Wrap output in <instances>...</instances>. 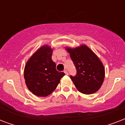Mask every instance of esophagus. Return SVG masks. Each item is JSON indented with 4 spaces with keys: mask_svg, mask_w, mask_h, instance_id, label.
I'll return each instance as SVG.
<instances>
[{
    "mask_svg": "<svg viewBox=\"0 0 125 125\" xmlns=\"http://www.w3.org/2000/svg\"><path fill=\"white\" fill-rule=\"evenodd\" d=\"M64 73L65 74H66V75H68V74H69L68 71H67V70H64Z\"/></svg>",
    "mask_w": 125,
    "mask_h": 125,
    "instance_id": "1",
    "label": "esophagus"
}]
</instances>
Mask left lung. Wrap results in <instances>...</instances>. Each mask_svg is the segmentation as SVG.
Returning a JSON list of instances; mask_svg holds the SVG:
<instances>
[{
    "mask_svg": "<svg viewBox=\"0 0 125 125\" xmlns=\"http://www.w3.org/2000/svg\"><path fill=\"white\" fill-rule=\"evenodd\" d=\"M65 49L69 53L77 73L71 78L78 91L85 95L95 93L103 84L105 69L100 58L87 45Z\"/></svg>",
    "mask_w": 125,
    "mask_h": 125,
    "instance_id": "left-lung-1",
    "label": "left lung"
}]
</instances>
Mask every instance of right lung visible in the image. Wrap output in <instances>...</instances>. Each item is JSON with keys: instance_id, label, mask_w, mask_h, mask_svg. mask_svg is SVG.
<instances>
[{"instance_id": "right-lung-1", "label": "right lung", "mask_w": 125, "mask_h": 125, "mask_svg": "<svg viewBox=\"0 0 125 125\" xmlns=\"http://www.w3.org/2000/svg\"><path fill=\"white\" fill-rule=\"evenodd\" d=\"M53 49L44 45L39 48L27 61L24 78L28 89L38 97H47L54 91L65 75L57 71L52 60Z\"/></svg>"}]
</instances>
